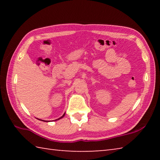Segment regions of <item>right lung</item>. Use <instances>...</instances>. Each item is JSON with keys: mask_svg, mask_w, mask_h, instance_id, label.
<instances>
[{"mask_svg": "<svg viewBox=\"0 0 160 160\" xmlns=\"http://www.w3.org/2000/svg\"><path fill=\"white\" fill-rule=\"evenodd\" d=\"M65 114H66V113H63V116H61V117H60V118H58V119H56V120H55V121H57V120H59V119H61V118H63V116H65ZM39 120H40V121H46V122H48V121H44V120H41V119H39Z\"/></svg>", "mask_w": 160, "mask_h": 160, "instance_id": "obj_1", "label": "right lung"}]
</instances>
